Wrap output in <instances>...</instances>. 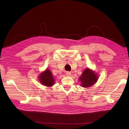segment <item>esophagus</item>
Wrapping results in <instances>:
<instances>
[{"label": "esophagus", "mask_w": 129, "mask_h": 129, "mask_svg": "<svg viewBox=\"0 0 129 129\" xmlns=\"http://www.w3.org/2000/svg\"><path fill=\"white\" fill-rule=\"evenodd\" d=\"M66 75L67 76H71V73L69 72H67L66 73Z\"/></svg>", "instance_id": "esophagus-1"}]
</instances>
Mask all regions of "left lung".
Masks as SVG:
<instances>
[{
	"mask_svg": "<svg viewBox=\"0 0 129 129\" xmlns=\"http://www.w3.org/2000/svg\"><path fill=\"white\" fill-rule=\"evenodd\" d=\"M98 79V75L94 71L86 68L82 73L79 80L81 81L82 87H88L96 83Z\"/></svg>",
	"mask_w": 129,
	"mask_h": 129,
	"instance_id": "left-lung-1",
	"label": "left lung"
}]
</instances>
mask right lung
Segmentation results:
<instances>
[{
    "label": "right lung",
    "mask_w": 129,
    "mask_h": 129,
    "mask_svg": "<svg viewBox=\"0 0 129 129\" xmlns=\"http://www.w3.org/2000/svg\"><path fill=\"white\" fill-rule=\"evenodd\" d=\"M40 83L46 86L50 87L54 85V79L50 70L46 69L39 75Z\"/></svg>",
    "instance_id": "add662e5"
}]
</instances>
